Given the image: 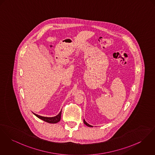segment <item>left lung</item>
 I'll list each match as a JSON object with an SVG mask.
<instances>
[{
    "instance_id": "obj_1",
    "label": "left lung",
    "mask_w": 155,
    "mask_h": 155,
    "mask_svg": "<svg viewBox=\"0 0 155 155\" xmlns=\"http://www.w3.org/2000/svg\"><path fill=\"white\" fill-rule=\"evenodd\" d=\"M84 123L86 125V126H88V127H93L92 126H91V125H90L89 124H88L85 121V120L84 119Z\"/></svg>"
}]
</instances>
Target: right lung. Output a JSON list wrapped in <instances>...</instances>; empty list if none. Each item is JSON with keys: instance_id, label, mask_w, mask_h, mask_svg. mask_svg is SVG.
<instances>
[{"instance_id": "obj_1", "label": "right lung", "mask_w": 155, "mask_h": 155, "mask_svg": "<svg viewBox=\"0 0 155 155\" xmlns=\"http://www.w3.org/2000/svg\"><path fill=\"white\" fill-rule=\"evenodd\" d=\"M33 114L35 116H36L38 118L44 121H46V122L49 123H57L59 122L60 120H61V111H60V113L58 115H57L56 116H54V117H47L41 116L36 114L34 113H33Z\"/></svg>"}]
</instances>
